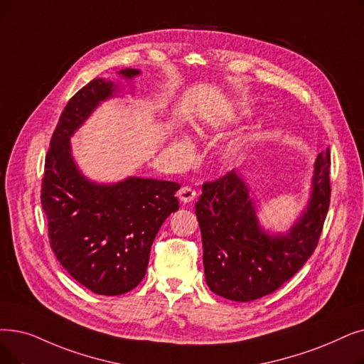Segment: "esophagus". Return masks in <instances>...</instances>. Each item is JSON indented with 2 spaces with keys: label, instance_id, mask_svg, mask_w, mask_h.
Returning <instances> with one entry per match:
<instances>
[{
  "label": "esophagus",
  "instance_id": "esophagus-1",
  "mask_svg": "<svg viewBox=\"0 0 364 364\" xmlns=\"http://www.w3.org/2000/svg\"><path fill=\"white\" fill-rule=\"evenodd\" d=\"M177 196H178V199H180L183 203H191V202H193V200L196 199L198 192L195 191L193 187H191V186H184V187L180 188Z\"/></svg>",
  "mask_w": 364,
  "mask_h": 364
}]
</instances>
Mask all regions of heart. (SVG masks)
Wrapping results in <instances>:
<instances>
[{"instance_id": "obj_1", "label": "heart", "mask_w": 364, "mask_h": 364, "mask_svg": "<svg viewBox=\"0 0 364 364\" xmlns=\"http://www.w3.org/2000/svg\"><path fill=\"white\" fill-rule=\"evenodd\" d=\"M178 149H180L181 151H188V150H191V144H188L187 139H181L180 143H178Z\"/></svg>"}]
</instances>
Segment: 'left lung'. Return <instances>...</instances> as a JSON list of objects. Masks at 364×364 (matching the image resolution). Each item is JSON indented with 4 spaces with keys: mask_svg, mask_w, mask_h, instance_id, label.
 <instances>
[{
    "mask_svg": "<svg viewBox=\"0 0 364 364\" xmlns=\"http://www.w3.org/2000/svg\"><path fill=\"white\" fill-rule=\"evenodd\" d=\"M312 198L290 233L260 232L248 188L235 171L205 181L196 202L205 279L215 294L248 302L278 290L312 256L330 205V149L315 162Z\"/></svg>",
    "mask_w": 364,
    "mask_h": 364,
    "instance_id": "left-lung-1",
    "label": "left lung"
}]
</instances>
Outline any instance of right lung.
<instances>
[{"instance_id": "obj_1", "label": "right lung", "mask_w": 364, "mask_h": 364, "mask_svg": "<svg viewBox=\"0 0 364 364\" xmlns=\"http://www.w3.org/2000/svg\"><path fill=\"white\" fill-rule=\"evenodd\" d=\"M138 73L120 71L128 78ZM113 90L112 82L93 78L68 101L53 131L41 180V207L56 259L82 286L104 296L128 293L143 281L157 232L180 208L178 183L132 177L98 186L77 171L70 136Z\"/></svg>"}]
</instances>
